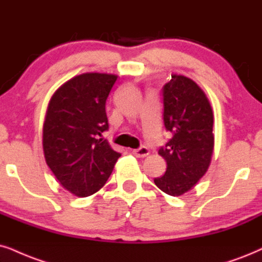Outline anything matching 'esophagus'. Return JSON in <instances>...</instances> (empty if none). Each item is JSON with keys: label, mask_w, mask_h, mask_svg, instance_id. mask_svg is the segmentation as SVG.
<instances>
[{"label": "esophagus", "mask_w": 262, "mask_h": 262, "mask_svg": "<svg viewBox=\"0 0 262 262\" xmlns=\"http://www.w3.org/2000/svg\"><path fill=\"white\" fill-rule=\"evenodd\" d=\"M132 152H133V155L135 156V157L144 158V157H146V156H148V154H150V150H148L147 147L142 146L140 148H138V150H133Z\"/></svg>", "instance_id": "34e87169"}]
</instances>
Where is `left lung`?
Returning a JSON list of instances; mask_svg holds the SVG:
<instances>
[{
    "mask_svg": "<svg viewBox=\"0 0 262 262\" xmlns=\"http://www.w3.org/2000/svg\"><path fill=\"white\" fill-rule=\"evenodd\" d=\"M164 125L173 138L158 151L167 170L155 179L169 196H183L207 173L214 152V115L207 95L186 76L171 74L163 88Z\"/></svg>",
    "mask_w": 262,
    "mask_h": 262,
    "instance_id": "8db88e82",
    "label": "left lung"
}]
</instances>
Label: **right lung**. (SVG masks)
Returning <instances> with one entry per match:
<instances>
[{
    "mask_svg": "<svg viewBox=\"0 0 262 262\" xmlns=\"http://www.w3.org/2000/svg\"><path fill=\"white\" fill-rule=\"evenodd\" d=\"M118 76L85 72L52 95L43 122L46 163L65 190L77 197L106 184L121 154L100 138L108 128L105 104Z\"/></svg>",
    "mask_w": 262,
    "mask_h": 262,
    "instance_id": "add662e5",
    "label": "right lung"
}]
</instances>
